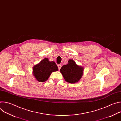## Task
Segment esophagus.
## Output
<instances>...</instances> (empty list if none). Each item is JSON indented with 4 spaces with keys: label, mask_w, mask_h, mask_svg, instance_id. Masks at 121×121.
<instances>
[{
    "label": "esophagus",
    "mask_w": 121,
    "mask_h": 121,
    "mask_svg": "<svg viewBox=\"0 0 121 121\" xmlns=\"http://www.w3.org/2000/svg\"><path fill=\"white\" fill-rule=\"evenodd\" d=\"M58 69H59V70L60 69H61V67H62V65H60V64H59V65H58Z\"/></svg>",
    "instance_id": "obj_1"
}]
</instances>
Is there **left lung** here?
I'll list each match as a JSON object with an SVG mask.
<instances>
[{
  "label": "left lung",
  "instance_id": "1",
  "mask_svg": "<svg viewBox=\"0 0 121 121\" xmlns=\"http://www.w3.org/2000/svg\"><path fill=\"white\" fill-rule=\"evenodd\" d=\"M84 67L78 65L73 59H69L68 63L61 68L60 72L68 83L74 84L78 82L83 75Z\"/></svg>",
  "mask_w": 121,
  "mask_h": 121
}]
</instances>
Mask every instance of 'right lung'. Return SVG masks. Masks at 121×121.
<instances>
[{
	"instance_id": "obj_1",
	"label": "right lung",
	"mask_w": 121,
	"mask_h": 121,
	"mask_svg": "<svg viewBox=\"0 0 121 121\" xmlns=\"http://www.w3.org/2000/svg\"><path fill=\"white\" fill-rule=\"evenodd\" d=\"M58 70V67L55 62L50 61L48 58H44L33 66L32 74L37 81L44 82L49 78L52 73Z\"/></svg>"
}]
</instances>
